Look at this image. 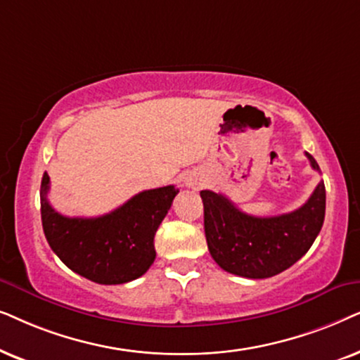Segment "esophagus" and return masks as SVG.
I'll return each mask as SVG.
<instances>
[{"label": "esophagus", "instance_id": "obj_1", "mask_svg": "<svg viewBox=\"0 0 360 360\" xmlns=\"http://www.w3.org/2000/svg\"><path fill=\"white\" fill-rule=\"evenodd\" d=\"M186 186H189V188H195V181L193 177H189V179H186Z\"/></svg>", "mask_w": 360, "mask_h": 360}]
</instances>
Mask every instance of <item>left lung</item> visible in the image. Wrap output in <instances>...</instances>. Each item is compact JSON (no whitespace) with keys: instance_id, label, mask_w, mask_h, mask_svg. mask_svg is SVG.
<instances>
[{"instance_id":"8db88e82","label":"left lung","mask_w":360,"mask_h":360,"mask_svg":"<svg viewBox=\"0 0 360 360\" xmlns=\"http://www.w3.org/2000/svg\"><path fill=\"white\" fill-rule=\"evenodd\" d=\"M311 167L318 162L306 153ZM209 252L222 270L245 278H270L295 265L318 237L324 222V183L300 209L275 217L242 212L224 194L200 191Z\"/></svg>"}]
</instances>
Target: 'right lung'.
Returning a JSON list of instances; mask_svg holds the SVG:
<instances>
[{
    "label": "right lung",
    "mask_w": 360,
    "mask_h": 360,
    "mask_svg": "<svg viewBox=\"0 0 360 360\" xmlns=\"http://www.w3.org/2000/svg\"><path fill=\"white\" fill-rule=\"evenodd\" d=\"M49 176L41 181V219L52 252L80 276L100 285H122L145 275L156 258L155 233L174 186L143 191L100 217H65L47 200Z\"/></svg>",
    "instance_id": "add662e5"
}]
</instances>
